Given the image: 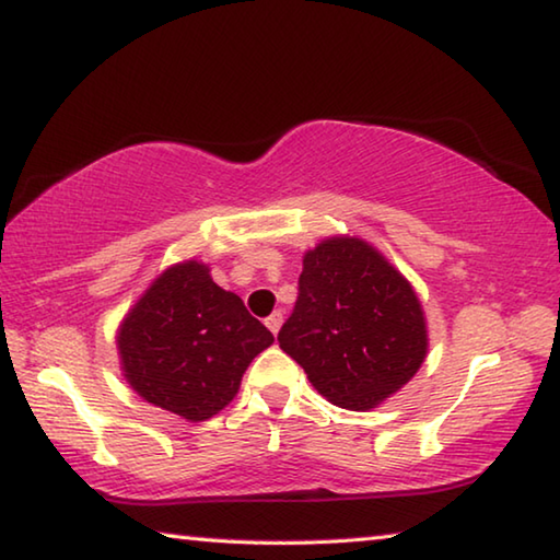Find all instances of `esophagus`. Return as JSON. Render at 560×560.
<instances>
[{
	"label": "esophagus",
	"instance_id": "obj_1",
	"mask_svg": "<svg viewBox=\"0 0 560 560\" xmlns=\"http://www.w3.org/2000/svg\"><path fill=\"white\" fill-rule=\"evenodd\" d=\"M281 324H283V316L279 314V311H277V314H271V316L267 318V328L271 330V334H273V336H277V334H279V328H281Z\"/></svg>",
	"mask_w": 560,
	"mask_h": 560
}]
</instances>
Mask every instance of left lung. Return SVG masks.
Segmentation results:
<instances>
[{"instance_id": "8db88e82", "label": "left lung", "mask_w": 560, "mask_h": 560, "mask_svg": "<svg viewBox=\"0 0 560 560\" xmlns=\"http://www.w3.org/2000/svg\"><path fill=\"white\" fill-rule=\"evenodd\" d=\"M279 346L328 402L373 410L420 371L428 318L412 283L373 244L336 234L303 254Z\"/></svg>"}]
</instances>
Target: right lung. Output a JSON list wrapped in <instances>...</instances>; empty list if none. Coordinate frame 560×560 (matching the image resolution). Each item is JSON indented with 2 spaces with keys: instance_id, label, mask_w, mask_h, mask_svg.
I'll return each mask as SVG.
<instances>
[{
  "instance_id": "right-lung-1",
  "label": "right lung",
  "mask_w": 560,
  "mask_h": 560,
  "mask_svg": "<svg viewBox=\"0 0 560 560\" xmlns=\"http://www.w3.org/2000/svg\"><path fill=\"white\" fill-rule=\"evenodd\" d=\"M273 343L244 301L217 287L205 261L167 267L122 316L116 336L126 383L189 422L210 420L240 393L242 375Z\"/></svg>"
}]
</instances>
